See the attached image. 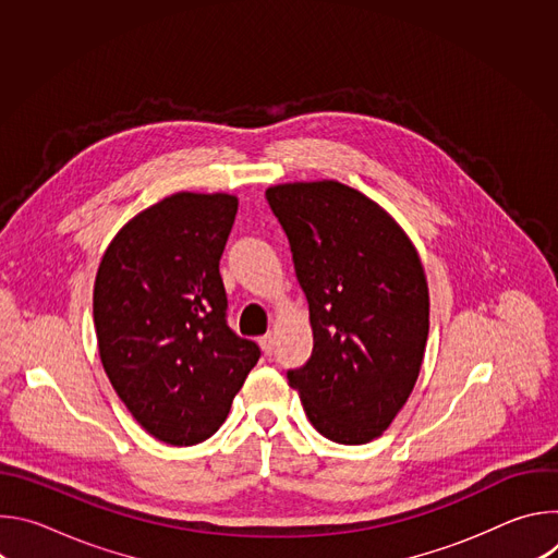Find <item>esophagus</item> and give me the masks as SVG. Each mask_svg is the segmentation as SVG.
Wrapping results in <instances>:
<instances>
[{
  "instance_id": "obj_1",
  "label": "esophagus",
  "mask_w": 558,
  "mask_h": 558,
  "mask_svg": "<svg viewBox=\"0 0 558 558\" xmlns=\"http://www.w3.org/2000/svg\"><path fill=\"white\" fill-rule=\"evenodd\" d=\"M258 344H260V349L265 351V355H271V353H274V347H276V342H274V336H271V333L263 336V338L258 340Z\"/></svg>"
}]
</instances>
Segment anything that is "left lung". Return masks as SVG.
Returning <instances> with one entry per match:
<instances>
[{
  "instance_id": "8db88e82",
  "label": "left lung",
  "mask_w": 558,
  "mask_h": 558,
  "mask_svg": "<svg viewBox=\"0 0 558 558\" xmlns=\"http://www.w3.org/2000/svg\"><path fill=\"white\" fill-rule=\"evenodd\" d=\"M308 302L313 351L287 373L313 428L338 444L379 437L417 381L428 340L420 256L377 203L338 181L265 192Z\"/></svg>"
}]
</instances>
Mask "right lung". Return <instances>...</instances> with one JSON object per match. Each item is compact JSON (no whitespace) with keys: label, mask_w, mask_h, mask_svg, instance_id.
I'll return each instance as SVG.
<instances>
[{"label":"right lung","mask_w":558,"mask_h":558,"mask_svg":"<svg viewBox=\"0 0 558 558\" xmlns=\"http://www.w3.org/2000/svg\"><path fill=\"white\" fill-rule=\"evenodd\" d=\"M235 211L229 194H172L114 235L97 271L101 364L132 417L170 446L211 437L260 357L227 325L218 265Z\"/></svg>","instance_id":"obj_1"}]
</instances>
